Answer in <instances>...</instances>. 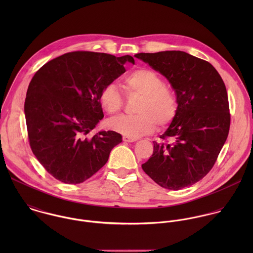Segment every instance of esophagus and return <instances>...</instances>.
Returning <instances> with one entry per match:
<instances>
[{
    "label": "esophagus",
    "mask_w": 253,
    "mask_h": 253,
    "mask_svg": "<svg viewBox=\"0 0 253 253\" xmlns=\"http://www.w3.org/2000/svg\"><path fill=\"white\" fill-rule=\"evenodd\" d=\"M123 140H124L125 142H134V141H136V139L130 138V137H128V136H123Z\"/></svg>",
    "instance_id": "1"
}]
</instances>
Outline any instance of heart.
<instances>
[{
	"mask_svg": "<svg viewBox=\"0 0 253 253\" xmlns=\"http://www.w3.org/2000/svg\"><path fill=\"white\" fill-rule=\"evenodd\" d=\"M129 95L141 97L135 116H120L108 121L114 131L138 138L151 134L156 128L165 127L174 119L177 111L176 96L171 88L164 84L162 78L149 69H138L124 80ZM100 103L109 114H116L123 108V97L115 84H110L100 92Z\"/></svg>",
	"mask_w": 253,
	"mask_h": 253,
	"instance_id": "b5f03b06",
	"label": "heart"
}]
</instances>
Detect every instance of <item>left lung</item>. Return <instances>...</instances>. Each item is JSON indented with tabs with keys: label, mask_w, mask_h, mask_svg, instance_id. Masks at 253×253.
Instances as JSON below:
<instances>
[{
	"label": "left lung",
	"mask_w": 253,
	"mask_h": 253,
	"mask_svg": "<svg viewBox=\"0 0 253 253\" xmlns=\"http://www.w3.org/2000/svg\"><path fill=\"white\" fill-rule=\"evenodd\" d=\"M134 56L167 78L177 101L175 117L160 137L163 141L153 142V155L142 169L163 188L176 191L191 186L210 172L228 137L225 84L210 62L184 51Z\"/></svg>",
	"instance_id": "left-lung-1"
}]
</instances>
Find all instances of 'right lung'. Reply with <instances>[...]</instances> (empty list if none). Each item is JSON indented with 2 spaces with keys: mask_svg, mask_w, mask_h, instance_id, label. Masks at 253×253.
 <instances>
[{
  "mask_svg": "<svg viewBox=\"0 0 253 253\" xmlns=\"http://www.w3.org/2000/svg\"><path fill=\"white\" fill-rule=\"evenodd\" d=\"M134 64L130 55L74 51L45 63L29 84L24 113L29 142L38 161L55 179L79 184L108 161L122 135L87 133L103 119L100 92Z\"/></svg>",
  "mask_w": 253,
  "mask_h": 253,
  "instance_id": "add662e5",
  "label": "right lung"
}]
</instances>
